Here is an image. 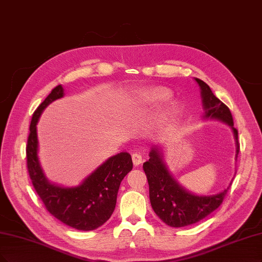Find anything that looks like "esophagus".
Masks as SVG:
<instances>
[{"label": "esophagus", "mask_w": 262, "mask_h": 262, "mask_svg": "<svg viewBox=\"0 0 262 262\" xmlns=\"http://www.w3.org/2000/svg\"><path fill=\"white\" fill-rule=\"evenodd\" d=\"M132 161H133V165H134L135 167L142 164L143 157H142V155L140 154V152H134V154L132 155Z\"/></svg>", "instance_id": "1"}]
</instances>
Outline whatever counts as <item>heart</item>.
Masks as SVG:
<instances>
[{"instance_id":"b5f03b06","label":"heart","mask_w":262,"mask_h":262,"mask_svg":"<svg viewBox=\"0 0 262 262\" xmlns=\"http://www.w3.org/2000/svg\"><path fill=\"white\" fill-rule=\"evenodd\" d=\"M169 92L165 89H149L144 90V91L139 92L134 97V104L135 105H156L161 102L166 101L169 97ZM178 110V106L176 103H170L166 110L160 114L158 117L159 122H166L171 117H172Z\"/></svg>"}]
</instances>
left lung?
Instances as JSON below:
<instances>
[{"instance_id":"1","label":"left lung","mask_w":262,"mask_h":262,"mask_svg":"<svg viewBox=\"0 0 262 262\" xmlns=\"http://www.w3.org/2000/svg\"><path fill=\"white\" fill-rule=\"evenodd\" d=\"M195 81L201 89L205 111L203 118L221 121L232 129L236 145L235 159H237L239 151L238 133L234 128L233 117L229 107L212 93L209 85L203 80L195 78ZM162 156L164 154L161 147L152 145L149 151V159L143 164L149 186L150 205L162 221L169 227L182 228L200 222L219 208L233 180L227 188L218 194L196 195L187 191L171 176Z\"/></svg>"}]
</instances>
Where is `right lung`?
<instances>
[{
  "label": "right lung",
  "instance_id": "1",
  "mask_svg": "<svg viewBox=\"0 0 262 262\" xmlns=\"http://www.w3.org/2000/svg\"><path fill=\"white\" fill-rule=\"evenodd\" d=\"M64 94L60 84L54 88L34 112L26 148L27 167L35 192L51 214L70 228L92 231L100 228L113 214L120 183L132 170V158L127 151L110 157L77 186L51 183L38 156L37 124L45 108Z\"/></svg>",
  "mask_w": 262,
  "mask_h": 262
}]
</instances>
